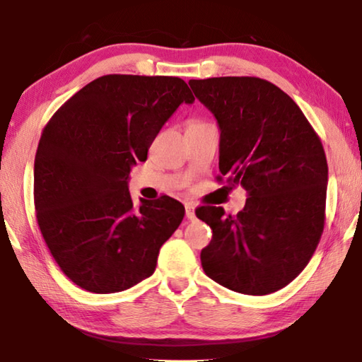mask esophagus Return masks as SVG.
Wrapping results in <instances>:
<instances>
[{
    "label": "esophagus",
    "instance_id": "1",
    "mask_svg": "<svg viewBox=\"0 0 362 362\" xmlns=\"http://www.w3.org/2000/svg\"><path fill=\"white\" fill-rule=\"evenodd\" d=\"M185 214L189 221L196 219V213H194V204L193 202H187L185 204Z\"/></svg>",
    "mask_w": 362,
    "mask_h": 362
}]
</instances>
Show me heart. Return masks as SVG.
Wrapping results in <instances>:
<instances>
[{"instance_id":"1","label":"heart","mask_w":362,"mask_h":362,"mask_svg":"<svg viewBox=\"0 0 362 362\" xmlns=\"http://www.w3.org/2000/svg\"><path fill=\"white\" fill-rule=\"evenodd\" d=\"M199 124H205V122H201V121H191L188 127H191V126H199Z\"/></svg>"}]
</instances>
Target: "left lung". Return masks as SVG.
<instances>
[{
  "instance_id": "obj_1",
  "label": "left lung",
  "mask_w": 362,
  "mask_h": 362,
  "mask_svg": "<svg viewBox=\"0 0 362 362\" xmlns=\"http://www.w3.org/2000/svg\"><path fill=\"white\" fill-rule=\"evenodd\" d=\"M188 83L218 121L221 174L247 191L236 216L221 206L196 210L213 230L202 267L235 292L271 294L303 271L324 232V146L298 105L271 82L227 76Z\"/></svg>"
}]
</instances>
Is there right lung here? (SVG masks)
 <instances>
[{
	"label": "right lung",
	"mask_w": 362,
	"mask_h": 362,
	"mask_svg": "<svg viewBox=\"0 0 362 362\" xmlns=\"http://www.w3.org/2000/svg\"><path fill=\"white\" fill-rule=\"evenodd\" d=\"M194 96L173 76L107 74L54 113L34 161L37 222L59 267L96 294L132 288L156 271L185 216L161 196L135 206L127 183L160 129Z\"/></svg>",
	"instance_id": "obj_1"
}]
</instances>
